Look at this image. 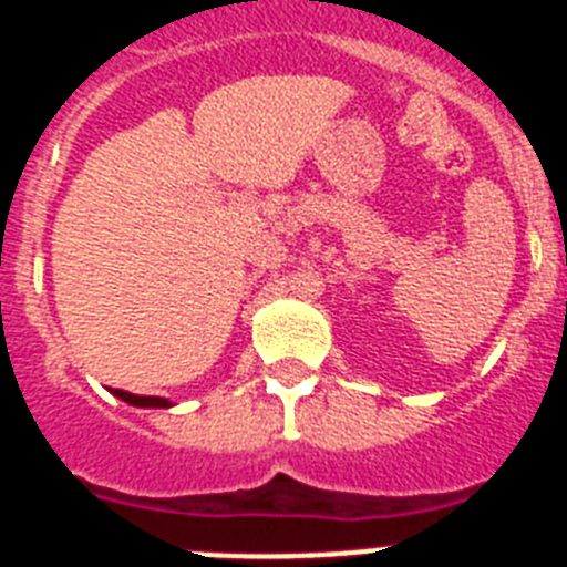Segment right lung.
<instances>
[{"label":"right lung","mask_w":567,"mask_h":567,"mask_svg":"<svg viewBox=\"0 0 567 567\" xmlns=\"http://www.w3.org/2000/svg\"><path fill=\"white\" fill-rule=\"evenodd\" d=\"M113 394L118 400H124V403L138 405V409H169V405H173L167 398H142V394H130L122 392V389H113Z\"/></svg>","instance_id":"obj_1"}]
</instances>
